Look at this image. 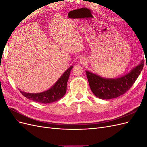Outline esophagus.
Here are the masks:
<instances>
[{
	"label": "esophagus",
	"mask_w": 147,
	"mask_h": 147,
	"mask_svg": "<svg viewBox=\"0 0 147 147\" xmlns=\"http://www.w3.org/2000/svg\"><path fill=\"white\" fill-rule=\"evenodd\" d=\"M80 63H81L82 64H84V63H85L86 62V59L84 58V57H81L80 59Z\"/></svg>",
	"instance_id": "1"
}]
</instances>
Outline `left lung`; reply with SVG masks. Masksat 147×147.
Returning a JSON list of instances; mask_svg holds the SVG:
<instances>
[{
	"instance_id": "1",
	"label": "left lung",
	"mask_w": 147,
	"mask_h": 147,
	"mask_svg": "<svg viewBox=\"0 0 147 147\" xmlns=\"http://www.w3.org/2000/svg\"><path fill=\"white\" fill-rule=\"evenodd\" d=\"M144 67L142 61L129 73L117 78H105L89 71L86 76L92 92L100 99H111L124 94L134 83Z\"/></svg>"
}]
</instances>
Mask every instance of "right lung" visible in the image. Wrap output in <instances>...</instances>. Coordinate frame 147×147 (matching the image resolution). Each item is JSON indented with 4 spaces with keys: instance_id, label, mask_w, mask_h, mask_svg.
Segmentation results:
<instances>
[{
    "instance_id": "1",
    "label": "right lung",
    "mask_w": 147,
    "mask_h": 147,
    "mask_svg": "<svg viewBox=\"0 0 147 147\" xmlns=\"http://www.w3.org/2000/svg\"><path fill=\"white\" fill-rule=\"evenodd\" d=\"M72 68L73 66H70L65 71L54 85L45 91L40 93H27L20 90V91L26 98L40 103L49 104L56 102L61 99L66 93L67 83Z\"/></svg>"
}]
</instances>
